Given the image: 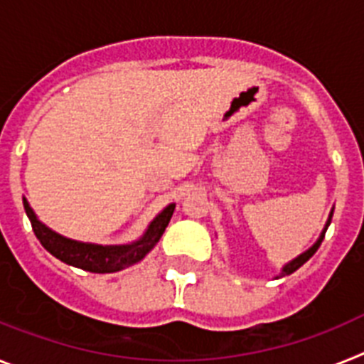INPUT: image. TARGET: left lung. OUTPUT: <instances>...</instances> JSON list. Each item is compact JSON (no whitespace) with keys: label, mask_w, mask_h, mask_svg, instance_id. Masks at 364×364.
<instances>
[{"label":"left lung","mask_w":364,"mask_h":364,"mask_svg":"<svg viewBox=\"0 0 364 364\" xmlns=\"http://www.w3.org/2000/svg\"><path fill=\"white\" fill-rule=\"evenodd\" d=\"M331 216H333V209H331V213H329L328 222H326V225H323L322 233H320V237H318V239H316V242H314L313 246H311V248L305 250L304 253H300V255H298V257H294V259H292V261H289V262H287V264H283V268H281V272H279V276H276V279H277V277L289 276V274H292V272L298 270V268H300L301 264H304V262H307V261H309L311 257H313L314 252H316V250L320 248V244H322L323 235H326V231H328L329 224H331Z\"/></svg>","instance_id":"left-lung-1"}]
</instances>
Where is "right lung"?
<instances>
[{
    "instance_id": "obj_1",
    "label": "right lung",
    "mask_w": 364,
    "mask_h": 364,
    "mask_svg": "<svg viewBox=\"0 0 364 364\" xmlns=\"http://www.w3.org/2000/svg\"><path fill=\"white\" fill-rule=\"evenodd\" d=\"M23 209H26L27 218L31 220L36 239L41 240L42 246L53 257L66 262L70 267L94 272V274H112V272H120L127 267H133V264L142 261L155 248V244L161 240L168 222L172 218L176 203H170V205L164 207L149 222L142 237H139L136 240L127 244H105V246L94 242H81V240L63 237L60 233L42 224L26 198H23Z\"/></svg>"
}]
</instances>
